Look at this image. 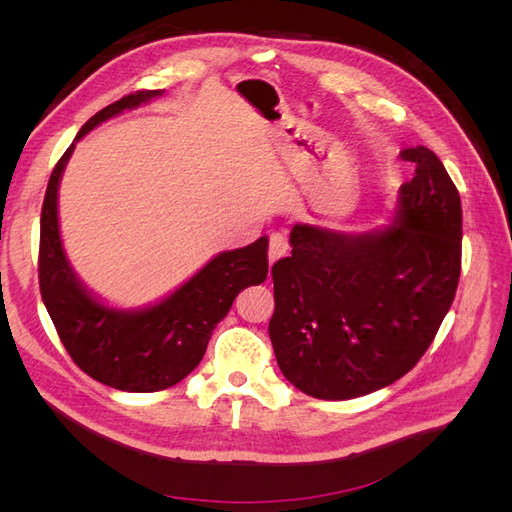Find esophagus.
Segmentation results:
<instances>
[{"instance_id":"34e87169","label":"esophagus","mask_w":512,"mask_h":512,"mask_svg":"<svg viewBox=\"0 0 512 512\" xmlns=\"http://www.w3.org/2000/svg\"><path fill=\"white\" fill-rule=\"evenodd\" d=\"M290 250L288 239L282 235V232H273L269 237V260L275 262L277 258H284Z\"/></svg>"}]
</instances>
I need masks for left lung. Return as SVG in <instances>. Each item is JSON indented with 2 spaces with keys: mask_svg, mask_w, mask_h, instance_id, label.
Here are the masks:
<instances>
[{
  "mask_svg": "<svg viewBox=\"0 0 512 512\" xmlns=\"http://www.w3.org/2000/svg\"><path fill=\"white\" fill-rule=\"evenodd\" d=\"M393 222L371 232L294 224L277 260L269 337L290 384L316 399H352L418 363L455 299L461 200L444 164L416 145Z\"/></svg>",
  "mask_w": 512,
  "mask_h": 512,
  "instance_id": "left-lung-1",
  "label": "left lung"
}]
</instances>
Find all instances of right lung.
<instances>
[{"label": "right lung", "mask_w": 512, "mask_h": 512, "mask_svg": "<svg viewBox=\"0 0 512 512\" xmlns=\"http://www.w3.org/2000/svg\"><path fill=\"white\" fill-rule=\"evenodd\" d=\"M143 89L102 108L76 134L53 168L40 215V294L61 344L87 376L128 393H153L181 382L203 361L215 324L237 294L267 280L269 239L220 252L162 301L141 309L102 303L74 273L59 235L57 190L76 141L123 111L160 98Z\"/></svg>", "instance_id": "right-lung-1"}]
</instances>
